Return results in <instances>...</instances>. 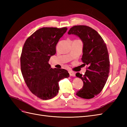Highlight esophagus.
Returning <instances> with one entry per match:
<instances>
[{
    "instance_id": "obj_1",
    "label": "esophagus",
    "mask_w": 127,
    "mask_h": 127,
    "mask_svg": "<svg viewBox=\"0 0 127 127\" xmlns=\"http://www.w3.org/2000/svg\"><path fill=\"white\" fill-rule=\"evenodd\" d=\"M69 75L71 76H73V77L75 76V72L72 71H69Z\"/></svg>"
}]
</instances>
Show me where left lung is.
Wrapping results in <instances>:
<instances>
[{
    "instance_id": "obj_1",
    "label": "left lung",
    "mask_w": 127,
    "mask_h": 127,
    "mask_svg": "<svg viewBox=\"0 0 127 127\" xmlns=\"http://www.w3.org/2000/svg\"><path fill=\"white\" fill-rule=\"evenodd\" d=\"M68 33L78 36L83 41L82 60L84 66H87L85 74H76L84 83L76 95L83 98H92L102 91L109 76L110 59L106 44L97 31L87 26H74Z\"/></svg>"
}]
</instances>
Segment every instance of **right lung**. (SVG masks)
I'll return each mask as SVG.
<instances>
[{"mask_svg":"<svg viewBox=\"0 0 127 127\" xmlns=\"http://www.w3.org/2000/svg\"><path fill=\"white\" fill-rule=\"evenodd\" d=\"M67 28H43L26 39L21 56V68L25 82L37 97L47 100L58 93L59 82L69 76L64 69H52L49 64L56 47Z\"/></svg>","mask_w":127,"mask_h":127,"instance_id":"obj_1","label":"right lung"}]
</instances>
